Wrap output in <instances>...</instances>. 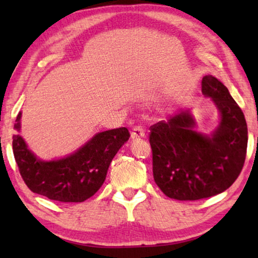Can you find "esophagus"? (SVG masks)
I'll return each instance as SVG.
<instances>
[{
	"label": "esophagus",
	"instance_id": "1",
	"mask_svg": "<svg viewBox=\"0 0 258 258\" xmlns=\"http://www.w3.org/2000/svg\"><path fill=\"white\" fill-rule=\"evenodd\" d=\"M145 137V130H143L142 126H134L132 133H131V138L133 140H138Z\"/></svg>",
	"mask_w": 258,
	"mask_h": 258
}]
</instances>
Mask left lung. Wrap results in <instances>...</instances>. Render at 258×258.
Segmentation results:
<instances>
[{"instance_id":"left-lung-1","label":"left lung","mask_w":258,"mask_h":258,"mask_svg":"<svg viewBox=\"0 0 258 258\" xmlns=\"http://www.w3.org/2000/svg\"><path fill=\"white\" fill-rule=\"evenodd\" d=\"M202 91L221 112L220 126L211 137L195 132V120L186 111L150 127L155 182L173 199L221 194L237 180L246 159L248 131L242 110L215 77L205 76Z\"/></svg>"}]
</instances>
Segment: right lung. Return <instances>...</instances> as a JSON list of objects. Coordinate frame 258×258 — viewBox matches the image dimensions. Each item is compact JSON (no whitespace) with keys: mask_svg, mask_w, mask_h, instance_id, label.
<instances>
[{"mask_svg":"<svg viewBox=\"0 0 258 258\" xmlns=\"http://www.w3.org/2000/svg\"><path fill=\"white\" fill-rule=\"evenodd\" d=\"M21 112L15 128L20 130ZM131 134L126 127L98 133L75 154L42 161L27 149L20 135H14L12 149L20 175L34 194L61 203H82L97 192L106 180L111 160Z\"/></svg>","mask_w":258,"mask_h":258,"instance_id":"right-lung-1","label":"right lung"}]
</instances>
